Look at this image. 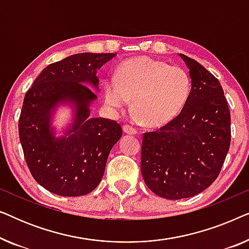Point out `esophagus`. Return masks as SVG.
<instances>
[{
  "instance_id": "34e87169",
  "label": "esophagus",
  "mask_w": 249,
  "mask_h": 249,
  "mask_svg": "<svg viewBox=\"0 0 249 249\" xmlns=\"http://www.w3.org/2000/svg\"><path fill=\"white\" fill-rule=\"evenodd\" d=\"M124 131L125 132V134H129V135H136V134H137V130H136V128H134L132 125H129V124L124 125Z\"/></svg>"
}]
</instances>
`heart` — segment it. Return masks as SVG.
Listing matches in <instances>:
<instances>
[{
    "label": "heart",
    "mask_w": 249,
    "mask_h": 249,
    "mask_svg": "<svg viewBox=\"0 0 249 249\" xmlns=\"http://www.w3.org/2000/svg\"><path fill=\"white\" fill-rule=\"evenodd\" d=\"M192 79L179 66L147 56L125 60L104 84L105 104L118 112L132 98L134 118L148 125H161L178 115L188 101Z\"/></svg>",
    "instance_id": "heart-1"
}]
</instances>
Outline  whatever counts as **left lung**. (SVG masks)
<instances>
[{"mask_svg": "<svg viewBox=\"0 0 249 249\" xmlns=\"http://www.w3.org/2000/svg\"><path fill=\"white\" fill-rule=\"evenodd\" d=\"M192 90L181 112L158 130L144 132L141 169L146 186L166 199L202 193L215 181L231 141V118L219 80L180 54Z\"/></svg>", "mask_w": 249, "mask_h": 249, "instance_id": "left-lung-1", "label": "left lung"}]
</instances>
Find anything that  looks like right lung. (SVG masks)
<instances>
[{
  "instance_id": "right-lung-1",
  "label": "right lung",
  "mask_w": 249,
  "mask_h": 249,
  "mask_svg": "<svg viewBox=\"0 0 249 249\" xmlns=\"http://www.w3.org/2000/svg\"><path fill=\"white\" fill-rule=\"evenodd\" d=\"M115 53H79L47 66L27 90L19 117V138L34 179L60 196H83L103 178L111 148L120 139L121 125L103 118L89 119L98 86L96 70ZM76 102L77 118L68 137L54 140L49 111L57 101Z\"/></svg>"
}]
</instances>
